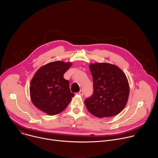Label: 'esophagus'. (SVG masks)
I'll list each match as a JSON object with an SVG mask.
<instances>
[{
  "label": "esophagus",
  "mask_w": 158,
  "mask_h": 158,
  "mask_svg": "<svg viewBox=\"0 0 158 158\" xmlns=\"http://www.w3.org/2000/svg\"><path fill=\"white\" fill-rule=\"evenodd\" d=\"M77 94H79L80 96H83V94H84V92H83L82 90H81V91H80Z\"/></svg>",
  "instance_id": "esophagus-1"
}]
</instances>
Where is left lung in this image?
<instances>
[{"instance_id": "8db88e82", "label": "left lung", "mask_w": 158, "mask_h": 158, "mask_svg": "<svg viewBox=\"0 0 158 158\" xmlns=\"http://www.w3.org/2000/svg\"><path fill=\"white\" fill-rule=\"evenodd\" d=\"M93 76V95L84 103L94 116L109 118L117 115L126 106L129 86L125 74L115 65L95 63L89 65Z\"/></svg>"}]
</instances>
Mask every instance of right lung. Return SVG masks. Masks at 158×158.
Returning <instances> with one entry per match:
<instances>
[{"instance_id":"add662e5","label":"right lung","mask_w":158,"mask_h":158,"mask_svg":"<svg viewBox=\"0 0 158 158\" xmlns=\"http://www.w3.org/2000/svg\"><path fill=\"white\" fill-rule=\"evenodd\" d=\"M71 62L54 61L43 65L35 73L31 82L30 96L34 105L49 116L63 111L74 94L64 74Z\"/></svg>"}]
</instances>
